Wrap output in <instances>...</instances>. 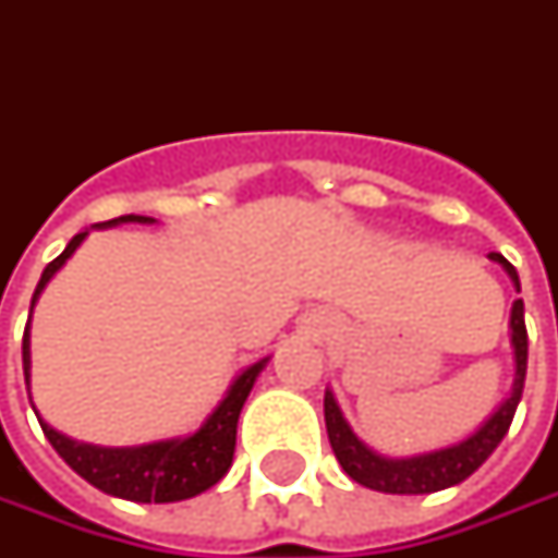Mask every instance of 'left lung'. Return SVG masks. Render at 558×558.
Returning <instances> with one entry per match:
<instances>
[{
  "instance_id": "8db88e82",
  "label": "left lung",
  "mask_w": 558,
  "mask_h": 558,
  "mask_svg": "<svg viewBox=\"0 0 558 558\" xmlns=\"http://www.w3.org/2000/svg\"><path fill=\"white\" fill-rule=\"evenodd\" d=\"M490 259L500 262L509 271V278L519 287V275L500 253H490ZM512 345H515V383L509 398L490 413L485 426L470 438H463L460 445L441 448L433 453H420V457H408V460H389L371 451L361 438H357L349 423L342 420L337 398L327 392L324 395V420H327V435H330V448L337 453L339 466L345 470L349 478H355L364 488L383 490V494H433V490H445L451 485H460L463 478H470L472 472L478 470L488 460L494 448L504 441L509 433V423L515 416L519 398L525 389V371H529V330H525V305L522 299H515L512 305Z\"/></svg>"
}]
</instances>
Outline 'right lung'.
Here are the masks:
<instances>
[{"mask_svg": "<svg viewBox=\"0 0 558 558\" xmlns=\"http://www.w3.org/2000/svg\"><path fill=\"white\" fill-rule=\"evenodd\" d=\"M117 221L154 219L120 216V219L101 221V225H117ZM86 234L88 231H80L68 243V250L46 265L43 278L36 283L33 302L39 299L51 275L73 256V250L86 241ZM33 302H29V312H33ZM262 367H265V361L246 367L234 379V386L228 389L225 401L213 411V416L187 438H169V441L138 445V448H98V445H83L68 435L54 433L46 420H39V426L51 441V448L61 453L70 470L83 475L88 485H95L110 497H123V500H135V504H175V500H187V497H197L206 488H213L228 472L231 460H234V445H238V416H241L243 401H246ZM24 376H29V320L24 330Z\"/></svg>", "mask_w": 558, "mask_h": 558, "instance_id": "1", "label": "right lung"}]
</instances>
